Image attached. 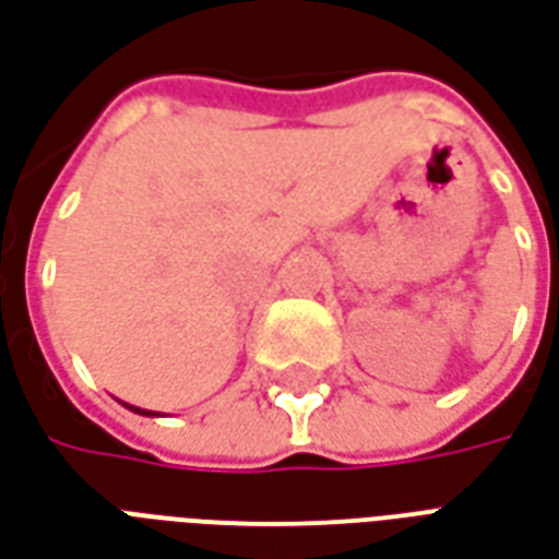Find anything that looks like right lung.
Listing matches in <instances>:
<instances>
[{
  "label": "right lung",
  "mask_w": 559,
  "mask_h": 559,
  "mask_svg": "<svg viewBox=\"0 0 559 559\" xmlns=\"http://www.w3.org/2000/svg\"><path fill=\"white\" fill-rule=\"evenodd\" d=\"M127 408H132V412H139V415H151V412H144V408H135V406H127Z\"/></svg>",
  "instance_id": "obj_1"
}]
</instances>
